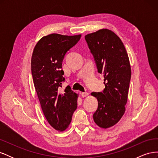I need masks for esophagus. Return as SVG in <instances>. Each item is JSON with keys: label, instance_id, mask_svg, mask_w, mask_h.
<instances>
[{"label": "esophagus", "instance_id": "obj_1", "mask_svg": "<svg viewBox=\"0 0 158 158\" xmlns=\"http://www.w3.org/2000/svg\"><path fill=\"white\" fill-rule=\"evenodd\" d=\"M81 95H82V97H86L89 95V94L88 92H82L81 93Z\"/></svg>", "mask_w": 158, "mask_h": 158}]
</instances>
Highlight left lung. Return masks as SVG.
<instances>
[{"label":"left lung","mask_w":158,"mask_h":158,"mask_svg":"<svg viewBox=\"0 0 158 158\" xmlns=\"http://www.w3.org/2000/svg\"><path fill=\"white\" fill-rule=\"evenodd\" d=\"M98 73L104 77L103 92H92L98 107L94 113L95 124L107 128L117 124L125 112L131 78L130 61L125 46L111 30L102 29L85 36Z\"/></svg>","instance_id":"1"}]
</instances>
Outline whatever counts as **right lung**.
I'll return each instance as SVG.
<instances>
[{"label":"right lung","instance_id":"right-lung-1","mask_svg":"<svg viewBox=\"0 0 158 158\" xmlns=\"http://www.w3.org/2000/svg\"><path fill=\"white\" fill-rule=\"evenodd\" d=\"M81 35L52 33L37 43L31 61V74L42 111L49 125L59 131L69 126L77 108L78 94L70 86L60 92L64 81L62 64L65 54L74 47Z\"/></svg>","mask_w":158,"mask_h":158}]
</instances>
